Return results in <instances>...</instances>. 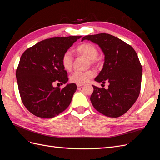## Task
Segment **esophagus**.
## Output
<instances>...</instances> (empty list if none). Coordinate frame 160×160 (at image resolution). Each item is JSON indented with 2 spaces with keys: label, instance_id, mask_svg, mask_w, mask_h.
Returning a JSON list of instances; mask_svg holds the SVG:
<instances>
[{
  "label": "esophagus",
  "instance_id": "34e87169",
  "mask_svg": "<svg viewBox=\"0 0 160 160\" xmlns=\"http://www.w3.org/2000/svg\"><path fill=\"white\" fill-rule=\"evenodd\" d=\"M83 85V84H77V88H80V87H82Z\"/></svg>",
  "mask_w": 160,
  "mask_h": 160
}]
</instances>
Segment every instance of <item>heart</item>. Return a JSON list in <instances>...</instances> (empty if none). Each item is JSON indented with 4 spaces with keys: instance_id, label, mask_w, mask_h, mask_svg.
I'll use <instances>...</instances> for the list:
<instances>
[{
    "instance_id": "b5f03b06",
    "label": "heart",
    "mask_w": 160,
    "mask_h": 160,
    "mask_svg": "<svg viewBox=\"0 0 160 160\" xmlns=\"http://www.w3.org/2000/svg\"><path fill=\"white\" fill-rule=\"evenodd\" d=\"M75 52L79 55L84 56L89 59L91 65H98L100 59L98 57V50L97 47L89 42H83L75 49ZM61 64L64 69L71 71L73 65V59L71 52L67 51L63 53L61 57ZM95 76L94 71L89 69L85 71H75L70 76V80L72 83L83 84L88 82Z\"/></svg>"
}]
</instances>
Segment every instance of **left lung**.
<instances>
[{
    "instance_id": "1",
    "label": "left lung",
    "mask_w": 160,
    "mask_h": 160,
    "mask_svg": "<svg viewBox=\"0 0 160 160\" xmlns=\"http://www.w3.org/2000/svg\"><path fill=\"white\" fill-rule=\"evenodd\" d=\"M85 39L98 44L105 55L103 67L95 81L109 83L108 89L93 85L91 103L103 115L118 118L132 107L140 93L142 67L137 53L132 46L109 34L87 35L81 41Z\"/></svg>"
}]
</instances>
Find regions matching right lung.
<instances>
[{"label":"right lung","instance_id":"1","mask_svg":"<svg viewBox=\"0 0 160 160\" xmlns=\"http://www.w3.org/2000/svg\"><path fill=\"white\" fill-rule=\"evenodd\" d=\"M81 36L53 37L38 42L22 53L16 71L22 103L37 117L49 119L64 111L77 89L75 83L54 88L55 81L66 83L67 72L61 57Z\"/></svg>","mask_w":160,"mask_h":160}]
</instances>
